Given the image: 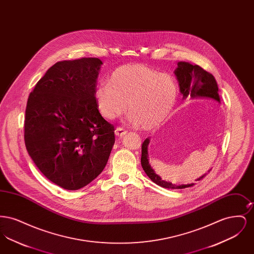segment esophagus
<instances>
[{
  "label": "esophagus",
  "instance_id": "obj_1",
  "mask_svg": "<svg viewBox=\"0 0 254 254\" xmlns=\"http://www.w3.org/2000/svg\"><path fill=\"white\" fill-rule=\"evenodd\" d=\"M127 130H126L125 128H123L121 127H118L115 129V134H116L117 136H119V137L124 136L125 134H127Z\"/></svg>",
  "mask_w": 254,
  "mask_h": 254
}]
</instances>
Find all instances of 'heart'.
Masks as SVG:
<instances>
[{"label":"heart","mask_w":254,"mask_h":254,"mask_svg":"<svg viewBox=\"0 0 254 254\" xmlns=\"http://www.w3.org/2000/svg\"><path fill=\"white\" fill-rule=\"evenodd\" d=\"M95 95L98 108L106 118L115 119L128 106L129 121L153 128L166 121L175 107L179 85L171 74L132 64L117 68L109 82L99 83Z\"/></svg>","instance_id":"1"}]
</instances>
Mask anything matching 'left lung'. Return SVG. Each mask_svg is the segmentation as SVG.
Returning <instances> with one entry per match:
<instances>
[{"label":"left lung","mask_w":254,"mask_h":254,"mask_svg":"<svg viewBox=\"0 0 254 254\" xmlns=\"http://www.w3.org/2000/svg\"><path fill=\"white\" fill-rule=\"evenodd\" d=\"M175 75L180 85V91L183 94V99L191 98V99H199V98H207L212 99L220 103V97L218 94V85L215 78L211 73L205 71L201 66L197 64H191L187 62H179L178 67L175 69ZM149 144V139L146 138L142 145V157L141 164L142 168L145 170L146 175L149 179L158 186L166 188V189H174L181 190L192 187L194 184L188 185H180L176 186L170 182L164 181L161 177L155 173L148 162V154H147V145ZM209 172V170H208ZM206 175L200 176L195 181L202 180Z\"/></svg>","instance_id":"1"}]
</instances>
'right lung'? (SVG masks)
<instances>
[{"label":"right lung","mask_w":254,"mask_h":254,"mask_svg":"<svg viewBox=\"0 0 254 254\" xmlns=\"http://www.w3.org/2000/svg\"><path fill=\"white\" fill-rule=\"evenodd\" d=\"M102 61L82 58L53 64L30 92L24 144L37 168L61 188H84L105 169L115 142L114 126L97 105Z\"/></svg>","instance_id":"1"}]
</instances>
